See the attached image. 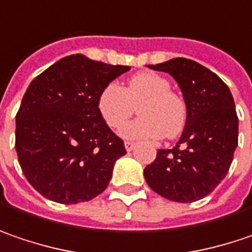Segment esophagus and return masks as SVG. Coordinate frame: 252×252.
<instances>
[{
	"label": "esophagus",
	"instance_id": "obj_1",
	"mask_svg": "<svg viewBox=\"0 0 252 252\" xmlns=\"http://www.w3.org/2000/svg\"><path fill=\"white\" fill-rule=\"evenodd\" d=\"M134 146H136V143L132 142V140H126V142H125V147H126L127 152H132L133 149H134Z\"/></svg>",
	"mask_w": 252,
	"mask_h": 252
}]
</instances>
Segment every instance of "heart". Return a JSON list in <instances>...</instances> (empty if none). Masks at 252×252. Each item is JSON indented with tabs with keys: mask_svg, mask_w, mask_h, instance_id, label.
<instances>
[{
	"mask_svg": "<svg viewBox=\"0 0 252 252\" xmlns=\"http://www.w3.org/2000/svg\"><path fill=\"white\" fill-rule=\"evenodd\" d=\"M169 79L156 72H140L126 88L112 82L97 97V110L109 127L119 129L139 106V119L127 123L122 134L132 139H167L180 136L187 125L189 106L182 94L170 89Z\"/></svg>",
	"mask_w": 252,
	"mask_h": 252,
	"instance_id": "1",
	"label": "heart"
}]
</instances>
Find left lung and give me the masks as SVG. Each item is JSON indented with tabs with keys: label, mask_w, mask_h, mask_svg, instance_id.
I'll use <instances>...</instances> for the list:
<instances>
[{
	"label": "left lung",
	"mask_w": 252,
	"mask_h": 252,
	"mask_svg": "<svg viewBox=\"0 0 252 252\" xmlns=\"http://www.w3.org/2000/svg\"><path fill=\"white\" fill-rule=\"evenodd\" d=\"M150 69L170 73L189 106V119L173 149H160L145 169L149 187L164 198L193 203L210 194L227 176L238 145V118L233 94L220 78L186 58Z\"/></svg>",
	"instance_id": "1"
}]
</instances>
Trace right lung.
Instances as JSON below:
<instances>
[{
	"label": "right lung",
	"instance_id": "right-lung-1",
	"mask_svg": "<svg viewBox=\"0 0 252 252\" xmlns=\"http://www.w3.org/2000/svg\"><path fill=\"white\" fill-rule=\"evenodd\" d=\"M129 69L76 54L28 86L15 119V149L22 173L45 198L76 204L107 187L126 149L99 115L97 97Z\"/></svg>",
	"mask_w": 252,
	"mask_h": 252
}]
</instances>
